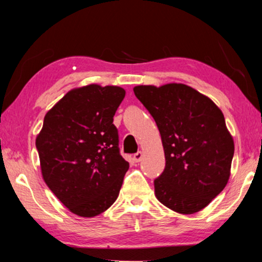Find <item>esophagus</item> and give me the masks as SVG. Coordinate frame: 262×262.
<instances>
[{
	"label": "esophagus",
	"instance_id": "obj_1",
	"mask_svg": "<svg viewBox=\"0 0 262 262\" xmlns=\"http://www.w3.org/2000/svg\"><path fill=\"white\" fill-rule=\"evenodd\" d=\"M143 158V153L142 151H138V153H135L134 156H133V159H134L135 162H140Z\"/></svg>",
	"mask_w": 262,
	"mask_h": 262
}]
</instances>
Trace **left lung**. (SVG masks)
<instances>
[{"label": "left lung", "instance_id": "8db88e82", "mask_svg": "<svg viewBox=\"0 0 262 262\" xmlns=\"http://www.w3.org/2000/svg\"><path fill=\"white\" fill-rule=\"evenodd\" d=\"M134 94L155 120L166 167L154 180L155 196L180 214L200 212L229 180L234 141L208 96L182 83L136 85Z\"/></svg>", "mask_w": 262, "mask_h": 262}]
</instances>
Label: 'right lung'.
<instances>
[{"label":"right lung","mask_w":262,"mask_h":262,"mask_svg":"<svg viewBox=\"0 0 262 262\" xmlns=\"http://www.w3.org/2000/svg\"><path fill=\"white\" fill-rule=\"evenodd\" d=\"M124 95L118 85L74 88L48 111L36 138L46 185L79 216H96L114 204L129 168L113 123Z\"/></svg>","instance_id":"right-lung-1"}]
</instances>
